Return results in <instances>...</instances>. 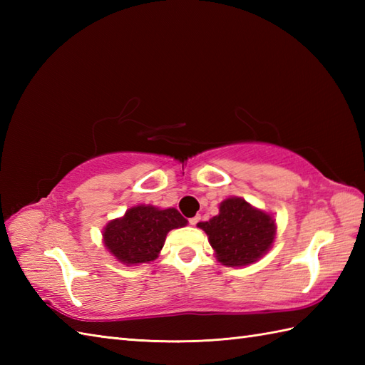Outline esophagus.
Wrapping results in <instances>:
<instances>
[{
	"label": "esophagus",
	"instance_id": "obj_1",
	"mask_svg": "<svg viewBox=\"0 0 365 365\" xmlns=\"http://www.w3.org/2000/svg\"><path fill=\"white\" fill-rule=\"evenodd\" d=\"M200 221V216L197 215V216H195V218H191L190 220V224H191V226H196V224Z\"/></svg>",
	"mask_w": 365,
	"mask_h": 365
}]
</instances>
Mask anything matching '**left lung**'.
<instances>
[{"mask_svg":"<svg viewBox=\"0 0 365 365\" xmlns=\"http://www.w3.org/2000/svg\"><path fill=\"white\" fill-rule=\"evenodd\" d=\"M220 263L245 267L257 262L276 237L273 216L247 204L242 197H229L220 205V215L199 222Z\"/></svg>","mask_w":365,"mask_h":365,"instance_id":"8db88e82","label":"left lung"}]
</instances>
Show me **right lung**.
Returning <instances> with one entry per match:
<instances>
[{
    "mask_svg": "<svg viewBox=\"0 0 365 365\" xmlns=\"http://www.w3.org/2000/svg\"><path fill=\"white\" fill-rule=\"evenodd\" d=\"M187 222L175 208L160 210L152 205H136L122 218L106 224L103 243L125 265L149 263L158 257L168 232L187 226Z\"/></svg>",
    "mask_w": 365,
    "mask_h": 365,
    "instance_id": "right-lung-1",
    "label": "right lung"
}]
</instances>
